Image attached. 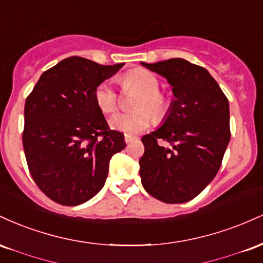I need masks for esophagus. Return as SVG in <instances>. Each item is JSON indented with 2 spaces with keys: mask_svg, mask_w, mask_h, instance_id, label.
I'll return each instance as SVG.
<instances>
[{
  "mask_svg": "<svg viewBox=\"0 0 263 263\" xmlns=\"http://www.w3.org/2000/svg\"><path fill=\"white\" fill-rule=\"evenodd\" d=\"M136 138H137V137H136V136H132V135H128V134L125 135V141H126V143H129V142L136 140Z\"/></svg>",
  "mask_w": 263,
  "mask_h": 263,
  "instance_id": "obj_1",
  "label": "esophagus"
}]
</instances>
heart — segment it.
<instances>
[{
    "instance_id": "1",
    "label": "heart",
    "mask_w": 263,
    "mask_h": 263,
    "mask_svg": "<svg viewBox=\"0 0 263 263\" xmlns=\"http://www.w3.org/2000/svg\"><path fill=\"white\" fill-rule=\"evenodd\" d=\"M121 85L125 91L140 92L134 101L137 110L132 112H120L110 119L111 127L126 134H138L144 131L155 119L161 121L167 114L170 102L159 90V80L146 69H134L123 74ZM93 98L101 112L112 114L120 105V96L110 84L104 81L96 86Z\"/></svg>"
}]
</instances>
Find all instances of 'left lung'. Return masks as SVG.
Returning <instances> with one entry per match:
<instances>
[{
	"label": "left lung",
	"mask_w": 263,
	"mask_h": 263,
	"mask_svg": "<svg viewBox=\"0 0 263 263\" xmlns=\"http://www.w3.org/2000/svg\"><path fill=\"white\" fill-rule=\"evenodd\" d=\"M142 65L164 77L176 98L161 127L142 137V185L164 203H185L203 192L221 165L230 141L228 98L206 69L185 59Z\"/></svg>",
	"instance_id": "obj_1"
}]
</instances>
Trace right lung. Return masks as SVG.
<instances>
[{
    "label": "right lung",
    "mask_w": 263,
    "mask_h": 263,
    "mask_svg": "<svg viewBox=\"0 0 263 263\" xmlns=\"http://www.w3.org/2000/svg\"><path fill=\"white\" fill-rule=\"evenodd\" d=\"M123 63L100 65L66 58L41 75L25 105L22 141L31 176L55 203L75 206L104 186L108 163L126 147L93 98L96 86Z\"/></svg>",
    "instance_id": "1"
}]
</instances>
